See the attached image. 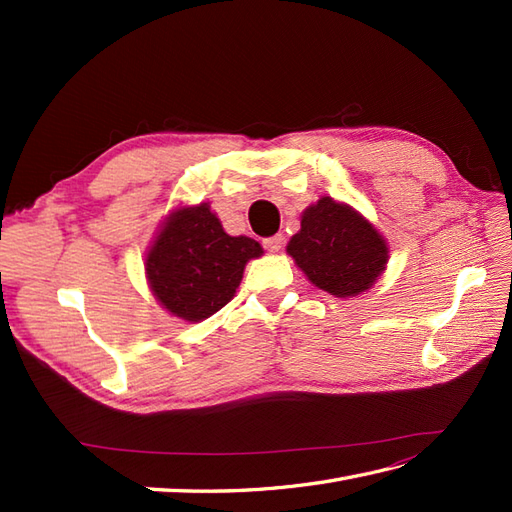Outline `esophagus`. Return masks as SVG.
<instances>
[{
    "mask_svg": "<svg viewBox=\"0 0 512 512\" xmlns=\"http://www.w3.org/2000/svg\"><path fill=\"white\" fill-rule=\"evenodd\" d=\"M281 246H284V235H281V233L264 239V248L270 250V253H279Z\"/></svg>",
    "mask_w": 512,
    "mask_h": 512,
    "instance_id": "obj_1",
    "label": "esophagus"
}]
</instances>
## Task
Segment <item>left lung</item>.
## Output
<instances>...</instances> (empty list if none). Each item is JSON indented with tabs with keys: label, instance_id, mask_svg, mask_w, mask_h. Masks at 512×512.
<instances>
[{
	"label": "left lung",
	"instance_id": "obj_1",
	"mask_svg": "<svg viewBox=\"0 0 512 512\" xmlns=\"http://www.w3.org/2000/svg\"><path fill=\"white\" fill-rule=\"evenodd\" d=\"M288 255L314 286L334 297H356L374 286L389 259L385 237L352 206L321 198L301 215Z\"/></svg>",
	"mask_w": 512,
	"mask_h": 512
}]
</instances>
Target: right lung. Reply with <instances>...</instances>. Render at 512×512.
I'll return each mask as SVG.
<instances>
[{
    "label": "right lung",
    "instance_id": "1",
    "mask_svg": "<svg viewBox=\"0 0 512 512\" xmlns=\"http://www.w3.org/2000/svg\"><path fill=\"white\" fill-rule=\"evenodd\" d=\"M262 253L255 239L228 235L202 202L167 217L149 248L145 270L160 306L173 317L198 323L235 297L248 259Z\"/></svg>",
    "mask_w": 512,
    "mask_h": 512
}]
</instances>
